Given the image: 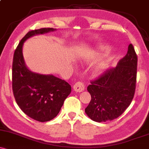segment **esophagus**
<instances>
[{
	"instance_id": "obj_1",
	"label": "esophagus",
	"mask_w": 149,
	"mask_h": 149,
	"mask_svg": "<svg viewBox=\"0 0 149 149\" xmlns=\"http://www.w3.org/2000/svg\"><path fill=\"white\" fill-rule=\"evenodd\" d=\"M85 89V84L82 81H78L73 86V90L76 92H81Z\"/></svg>"
}]
</instances>
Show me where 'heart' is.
<instances>
[{
	"label": "heart",
	"mask_w": 149,
	"mask_h": 149,
	"mask_svg": "<svg viewBox=\"0 0 149 149\" xmlns=\"http://www.w3.org/2000/svg\"><path fill=\"white\" fill-rule=\"evenodd\" d=\"M100 68V66H98V67H96V69H98V68Z\"/></svg>",
	"instance_id": "heart-1"
}]
</instances>
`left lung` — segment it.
<instances>
[{
    "mask_svg": "<svg viewBox=\"0 0 149 149\" xmlns=\"http://www.w3.org/2000/svg\"><path fill=\"white\" fill-rule=\"evenodd\" d=\"M138 57L132 44L116 68H109L91 81V95L85 112L94 121L106 122L120 116L129 106L136 91Z\"/></svg>",
    "mask_w": 149,
    "mask_h": 149,
    "instance_id": "1",
    "label": "left lung"
}]
</instances>
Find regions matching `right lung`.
<instances>
[{
    "label": "right lung",
    "instance_id": "1",
    "mask_svg": "<svg viewBox=\"0 0 149 149\" xmlns=\"http://www.w3.org/2000/svg\"><path fill=\"white\" fill-rule=\"evenodd\" d=\"M54 30L43 28L29 31L15 50L13 60L12 88L15 101L24 113L40 122L51 120L58 115L71 86L53 75L38 74L28 69L22 48L29 38Z\"/></svg>",
    "mask_w": 149,
    "mask_h": 149
}]
</instances>
